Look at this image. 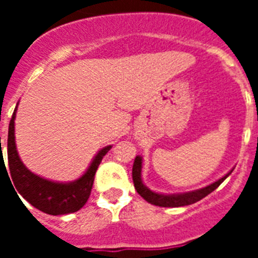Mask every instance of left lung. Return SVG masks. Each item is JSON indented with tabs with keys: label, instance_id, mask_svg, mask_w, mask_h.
<instances>
[{
	"label": "left lung",
	"instance_id": "8db88e82",
	"mask_svg": "<svg viewBox=\"0 0 258 258\" xmlns=\"http://www.w3.org/2000/svg\"><path fill=\"white\" fill-rule=\"evenodd\" d=\"M141 172H142V157L137 156L133 164V172H132V174H133L134 187H136L137 192L140 194L141 197H142L146 202L151 203L154 206L174 208V207L190 206V204H194V203L202 200L203 198H206L207 195H209L212 191L216 190V188H217L218 186L231 174L232 170L230 173H227L225 177H222L221 179L216 181L214 183L209 184L207 187H203L197 191H191V192L177 194V195H164V194H157L149 190V188L143 184L142 178H141Z\"/></svg>",
	"mask_w": 258,
	"mask_h": 258
}]
</instances>
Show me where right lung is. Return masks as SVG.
Segmentation results:
<instances>
[{"mask_svg": "<svg viewBox=\"0 0 258 258\" xmlns=\"http://www.w3.org/2000/svg\"><path fill=\"white\" fill-rule=\"evenodd\" d=\"M15 112H17V108L11 116L8 136V161L9 169H10L9 174L11 175L10 182H13L11 184H14L15 187L14 190H17V194L19 192L35 208L51 216L74 213L83 208L92 192L95 172L104 155L111 150V146H107L98 152L92 165L89 166V169L81 178L76 179L75 182H70V183L47 181L33 174L20 161L17 146H15V134H14ZM2 159L4 156L1 155V161Z\"/></svg>", "mask_w": 258, "mask_h": 258, "instance_id": "obj_1", "label": "right lung"}]
</instances>
